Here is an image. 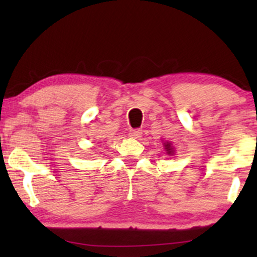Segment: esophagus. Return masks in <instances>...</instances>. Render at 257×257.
<instances>
[{
    "mask_svg": "<svg viewBox=\"0 0 257 257\" xmlns=\"http://www.w3.org/2000/svg\"><path fill=\"white\" fill-rule=\"evenodd\" d=\"M141 134H143V131H141V129H132V131L129 132V135H131L132 138H135V139L140 138Z\"/></svg>",
    "mask_w": 257,
    "mask_h": 257,
    "instance_id": "esophagus-1",
    "label": "esophagus"
}]
</instances>
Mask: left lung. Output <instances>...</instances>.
<instances>
[{
  "instance_id": "8db88e82",
  "label": "left lung",
  "mask_w": 257,
  "mask_h": 257,
  "mask_svg": "<svg viewBox=\"0 0 257 257\" xmlns=\"http://www.w3.org/2000/svg\"><path fill=\"white\" fill-rule=\"evenodd\" d=\"M164 146H166V150H167V152L169 153H173V149H172V145H170V143H167V144H164Z\"/></svg>"
}]
</instances>
